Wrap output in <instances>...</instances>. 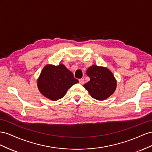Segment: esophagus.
<instances>
[{"mask_svg": "<svg viewBox=\"0 0 152 152\" xmlns=\"http://www.w3.org/2000/svg\"><path fill=\"white\" fill-rule=\"evenodd\" d=\"M79 82H80V83L81 84V85H83L84 83H85V80L84 79H80L79 80Z\"/></svg>", "mask_w": 152, "mask_h": 152, "instance_id": "1", "label": "esophagus"}]
</instances>
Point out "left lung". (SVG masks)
<instances>
[{
    "mask_svg": "<svg viewBox=\"0 0 152 152\" xmlns=\"http://www.w3.org/2000/svg\"><path fill=\"white\" fill-rule=\"evenodd\" d=\"M90 80L83 86L90 95L99 101L105 100L116 90V81L109 69L93 65L86 71Z\"/></svg>",
    "mask_w": 152,
    "mask_h": 152,
    "instance_id": "obj_1",
    "label": "left lung"
}]
</instances>
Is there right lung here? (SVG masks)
Instances as JSON below:
<instances>
[{
  "label": "right lung",
  "mask_w": 152,
  "mask_h": 152,
  "mask_svg": "<svg viewBox=\"0 0 152 152\" xmlns=\"http://www.w3.org/2000/svg\"><path fill=\"white\" fill-rule=\"evenodd\" d=\"M79 81L63 64L46 65L37 80V86L45 97L52 101L62 98L69 88Z\"/></svg>",
  "instance_id": "add662e5"
}]
</instances>
